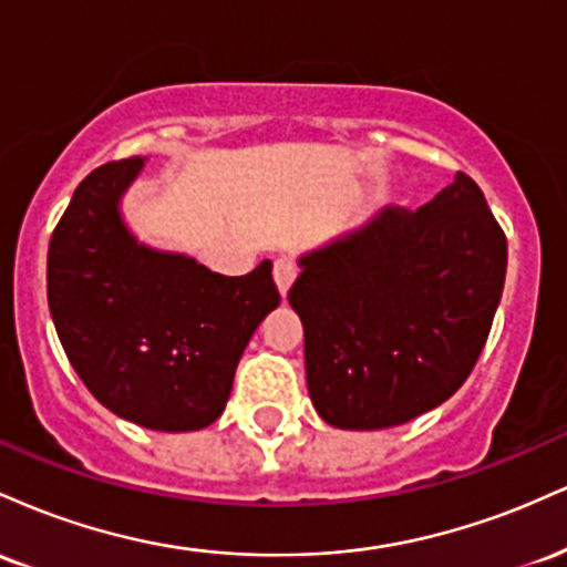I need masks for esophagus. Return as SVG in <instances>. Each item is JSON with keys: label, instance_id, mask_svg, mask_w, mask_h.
<instances>
[{"label": "esophagus", "instance_id": "esophagus-1", "mask_svg": "<svg viewBox=\"0 0 567 567\" xmlns=\"http://www.w3.org/2000/svg\"><path fill=\"white\" fill-rule=\"evenodd\" d=\"M296 275H298V269H296V264L290 261V258H277L275 261V279H277V288H279V292H288L290 290V285H292V279H296Z\"/></svg>", "mask_w": 567, "mask_h": 567}]
</instances>
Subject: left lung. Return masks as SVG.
<instances>
[{
	"label": "left lung",
	"instance_id": "8db88e82",
	"mask_svg": "<svg viewBox=\"0 0 567 567\" xmlns=\"http://www.w3.org/2000/svg\"><path fill=\"white\" fill-rule=\"evenodd\" d=\"M301 269L288 301L317 413L338 429H389L470 379L504 290L506 234L458 173L424 207H389Z\"/></svg>",
	"mask_w": 567,
	"mask_h": 567
}]
</instances>
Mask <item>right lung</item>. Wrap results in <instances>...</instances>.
I'll return each instance as SVG.
<instances>
[{
    "mask_svg": "<svg viewBox=\"0 0 567 567\" xmlns=\"http://www.w3.org/2000/svg\"><path fill=\"white\" fill-rule=\"evenodd\" d=\"M141 165L106 162L76 186L50 237V315L103 408L157 432H197L224 413L239 357L279 290L271 261L224 277L135 243L120 197Z\"/></svg>",
    "mask_w": 567,
    "mask_h": 567,
    "instance_id": "right-lung-1",
    "label": "right lung"
}]
</instances>
